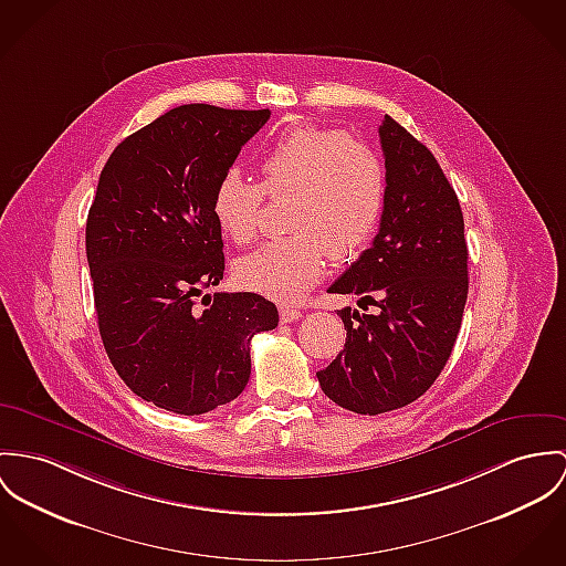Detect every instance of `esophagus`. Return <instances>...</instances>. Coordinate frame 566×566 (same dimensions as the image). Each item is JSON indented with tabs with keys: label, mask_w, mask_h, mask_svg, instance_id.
<instances>
[{
	"label": "esophagus",
	"mask_w": 566,
	"mask_h": 566,
	"mask_svg": "<svg viewBox=\"0 0 566 566\" xmlns=\"http://www.w3.org/2000/svg\"><path fill=\"white\" fill-rule=\"evenodd\" d=\"M279 315H281V322L283 324H290V322H296V319H301L303 317V311L296 307H283L279 308Z\"/></svg>",
	"instance_id": "1"
}]
</instances>
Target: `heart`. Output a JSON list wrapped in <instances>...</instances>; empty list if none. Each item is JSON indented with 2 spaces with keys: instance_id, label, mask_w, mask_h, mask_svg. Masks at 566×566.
Here are the masks:
<instances>
[{
  "instance_id": "obj_1",
  "label": "heart",
  "mask_w": 566,
  "mask_h": 566,
  "mask_svg": "<svg viewBox=\"0 0 566 566\" xmlns=\"http://www.w3.org/2000/svg\"><path fill=\"white\" fill-rule=\"evenodd\" d=\"M261 186L229 170L213 190L211 209L235 242L255 240L263 197L292 195L285 238L240 259L242 287L281 303H296L322 279L328 255H357L374 235L387 197V172L378 154L359 138L298 125L281 134L259 157Z\"/></svg>"
}]
</instances>
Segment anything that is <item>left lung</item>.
Wrapping results in <instances>:
<instances>
[{
  "mask_svg": "<svg viewBox=\"0 0 566 566\" xmlns=\"http://www.w3.org/2000/svg\"><path fill=\"white\" fill-rule=\"evenodd\" d=\"M387 197L367 251L328 287L374 313L342 308L346 346L317 371L342 409L378 415L423 396L452 355L469 276L459 197L434 155L385 116L378 127Z\"/></svg>",
  "mask_w": 566,
  "mask_h": 566,
  "instance_id": "obj_1",
  "label": "left lung"
}]
</instances>
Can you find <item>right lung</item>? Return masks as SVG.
<instances>
[{"label":"right lung","mask_w":566,"mask_h":566,"mask_svg":"<svg viewBox=\"0 0 566 566\" xmlns=\"http://www.w3.org/2000/svg\"><path fill=\"white\" fill-rule=\"evenodd\" d=\"M270 109L172 107L127 136L103 166L86 220L103 348L123 382L177 415L235 400L251 376V339L279 324L253 292H216L222 233L216 184Z\"/></svg>","instance_id":"add662e5"}]
</instances>
